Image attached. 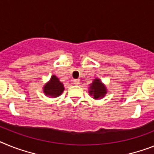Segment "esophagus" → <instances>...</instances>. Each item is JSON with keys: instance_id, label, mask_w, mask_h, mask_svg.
I'll return each instance as SVG.
<instances>
[{"instance_id": "34e87169", "label": "esophagus", "mask_w": 154, "mask_h": 154, "mask_svg": "<svg viewBox=\"0 0 154 154\" xmlns=\"http://www.w3.org/2000/svg\"><path fill=\"white\" fill-rule=\"evenodd\" d=\"M73 84H74V85H78L80 84V81H79V80H77V79L73 80Z\"/></svg>"}]
</instances>
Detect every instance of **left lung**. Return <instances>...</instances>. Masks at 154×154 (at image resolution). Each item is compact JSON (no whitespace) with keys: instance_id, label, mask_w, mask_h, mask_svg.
I'll return each instance as SVG.
<instances>
[{"instance_id":"left-lung-1","label":"left lung","mask_w":154,"mask_h":154,"mask_svg":"<svg viewBox=\"0 0 154 154\" xmlns=\"http://www.w3.org/2000/svg\"><path fill=\"white\" fill-rule=\"evenodd\" d=\"M89 89V94L91 96H93L95 99H102L105 96V95L107 92V89L106 86L102 83L100 79L95 78L92 81V83L90 84Z\"/></svg>"}]
</instances>
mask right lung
Wrapping results in <instances>:
<instances>
[{
    "instance_id": "1",
    "label": "right lung",
    "mask_w": 154,
    "mask_h": 154,
    "mask_svg": "<svg viewBox=\"0 0 154 154\" xmlns=\"http://www.w3.org/2000/svg\"><path fill=\"white\" fill-rule=\"evenodd\" d=\"M44 93L45 95L50 96L51 98H55L61 95L64 91V86L62 82H60L56 76L52 75L50 81L46 83L43 88Z\"/></svg>"
}]
</instances>
